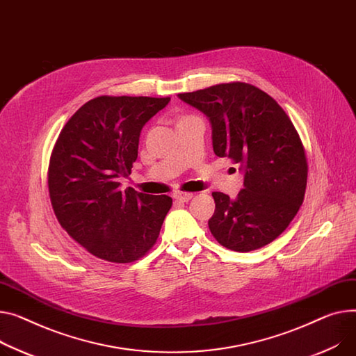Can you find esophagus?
<instances>
[{"mask_svg": "<svg viewBox=\"0 0 356 356\" xmlns=\"http://www.w3.org/2000/svg\"><path fill=\"white\" fill-rule=\"evenodd\" d=\"M192 197H193V193H191V192H176L173 195V199L177 202H181V203L188 202Z\"/></svg>", "mask_w": 356, "mask_h": 356, "instance_id": "esophagus-1", "label": "esophagus"}]
</instances>
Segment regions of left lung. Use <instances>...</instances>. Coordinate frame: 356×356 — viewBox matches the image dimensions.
Masks as SVG:
<instances>
[{
	"instance_id": "1",
	"label": "left lung",
	"mask_w": 356,
	"mask_h": 356,
	"mask_svg": "<svg viewBox=\"0 0 356 356\" xmlns=\"http://www.w3.org/2000/svg\"><path fill=\"white\" fill-rule=\"evenodd\" d=\"M179 97L209 117L216 156L245 169V188L234 200L211 193L213 238L234 252L269 245L293 220L306 192L307 159L289 115L268 92L241 81Z\"/></svg>"
}]
</instances>
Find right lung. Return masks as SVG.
<instances>
[{
  "label": "right lung",
  "instance_id": "1",
  "mask_svg": "<svg viewBox=\"0 0 356 356\" xmlns=\"http://www.w3.org/2000/svg\"><path fill=\"white\" fill-rule=\"evenodd\" d=\"M170 97L100 96L61 129L47 183L61 227L87 252L113 264L143 257L157 242L172 197L120 191L137 159L138 137Z\"/></svg>",
  "mask_w": 356,
  "mask_h": 356
}]
</instances>
